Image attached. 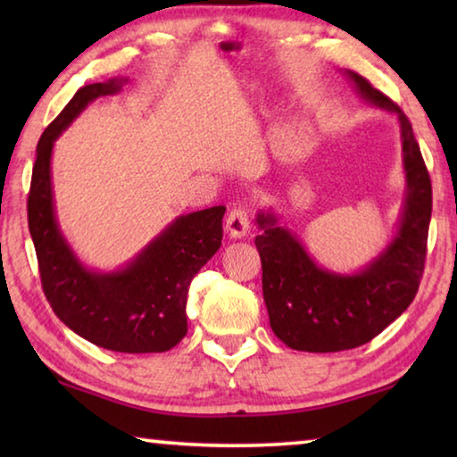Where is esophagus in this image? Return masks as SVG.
<instances>
[{
  "mask_svg": "<svg viewBox=\"0 0 457 457\" xmlns=\"http://www.w3.org/2000/svg\"><path fill=\"white\" fill-rule=\"evenodd\" d=\"M226 229L228 234L236 239H242L247 236V231H250V212H247V207L239 205L228 213Z\"/></svg>",
  "mask_w": 457,
  "mask_h": 457,
  "instance_id": "obj_1",
  "label": "esophagus"
}]
</instances>
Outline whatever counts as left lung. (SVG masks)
I'll return each instance as SVG.
<instances>
[{"label": "left lung", "mask_w": 457, "mask_h": 457, "mask_svg": "<svg viewBox=\"0 0 457 457\" xmlns=\"http://www.w3.org/2000/svg\"><path fill=\"white\" fill-rule=\"evenodd\" d=\"M359 95L395 112L403 143L405 205L393 242L359 274L343 276L314 264L304 245L278 226L272 212L258 213L262 234V290L270 327L286 346L306 353H337L373 340L399 319L420 288L431 220V179L403 111L357 72H346Z\"/></svg>", "instance_id": "left-lung-1"}]
</instances>
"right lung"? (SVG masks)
<instances>
[{"label":"right lung","instance_id":"1","mask_svg":"<svg viewBox=\"0 0 457 457\" xmlns=\"http://www.w3.org/2000/svg\"><path fill=\"white\" fill-rule=\"evenodd\" d=\"M127 79L82 87L37 141L28 226L42 288L58 319L92 345L117 353H165L187 335L189 284L220 250L226 207L177 218L117 272L88 270L74 256L54 213L50 159L54 141L98 96L117 95Z\"/></svg>","mask_w":457,"mask_h":457}]
</instances>
